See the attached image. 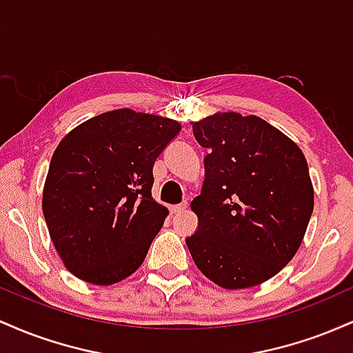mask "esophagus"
I'll return each mask as SVG.
<instances>
[{
    "label": "esophagus",
    "mask_w": 353,
    "mask_h": 353,
    "mask_svg": "<svg viewBox=\"0 0 353 353\" xmlns=\"http://www.w3.org/2000/svg\"><path fill=\"white\" fill-rule=\"evenodd\" d=\"M188 208H189L188 202H182V204L172 205V208H171V212H172V214H181V212H184V210L188 209Z\"/></svg>",
    "instance_id": "obj_1"
}]
</instances>
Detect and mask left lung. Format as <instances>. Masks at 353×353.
I'll return each mask as SVG.
<instances>
[{"mask_svg": "<svg viewBox=\"0 0 353 353\" xmlns=\"http://www.w3.org/2000/svg\"><path fill=\"white\" fill-rule=\"evenodd\" d=\"M208 149L199 224L185 239L194 262L224 289L269 281L302 244L314 210L309 165L299 145L257 116L214 114L192 124Z\"/></svg>", "mask_w": 353, "mask_h": 353, "instance_id": "1", "label": "left lung"}]
</instances>
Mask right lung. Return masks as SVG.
I'll use <instances>...</instances> for the list:
<instances>
[{
    "label": "right lung",
    "mask_w": 353,
    "mask_h": 353,
    "mask_svg": "<svg viewBox=\"0 0 353 353\" xmlns=\"http://www.w3.org/2000/svg\"><path fill=\"white\" fill-rule=\"evenodd\" d=\"M181 124L116 109L61 141L43 190V214L68 270L111 285L139 269L168 209L152 199V168Z\"/></svg>",
    "instance_id": "right-lung-1"
}]
</instances>
